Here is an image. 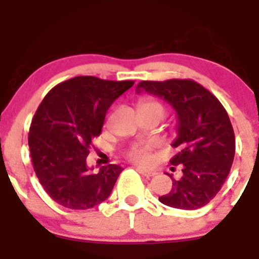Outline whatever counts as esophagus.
<instances>
[{"instance_id":"esophagus-1","label":"esophagus","mask_w":259,"mask_h":259,"mask_svg":"<svg viewBox=\"0 0 259 259\" xmlns=\"http://www.w3.org/2000/svg\"><path fill=\"white\" fill-rule=\"evenodd\" d=\"M136 170H138L140 174H142L144 177H146V178H151V177H154V175H156V171L148 170V169H145V168H141V167L136 168Z\"/></svg>"}]
</instances>
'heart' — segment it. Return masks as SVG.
I'll use <instances>...</instances> for the list:
<instances>
[{"label": "heart", "instance_id": "1", "mask_svg": "<svg viewBox=\"0 0 259 259\" xmlns=\"http://www.w3.org/2000/svg\"><path fill=\"white\" fill-rule=\"evenodd\" d=\"M140 107H158V108L163 109L162 106L158 102L152 100H145L142 101ZM151 144H145V145H136L132 150L129 151V158L134 160V162L140 163V164H146L151 160Z\"/></svg>", "mask_w": 259, "mask_h": 259}]
</instances>
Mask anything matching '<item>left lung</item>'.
<instances>
[{
	"label": "left lung",
	"mask_w": 259,
	"mask_h": 259,
	"mask_svg": "<svg viewBox=\"0 0 259 259\" xmlns=\"http://www.w3.org/2000/svg\"><path fill=\"white\" fill-rule=\"evenodd\" d=\"M163 99L177 112L179 148L171 165L183 167V178L173 181L170 192L160 196L163 204L192 210L209 203L228 178L235 156V135L223 105L207 89L190 79L141 81L136 92ZM174 168V167H171Z\"/></svg>",
	"instance_id": "left-lung-1"
}]
</instances>
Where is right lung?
<instances>
[{"label": "right lung", "mask_w": 259, "mask_h": 259, "mask_svg": "<svg viewBox=\"0 0 259 259\" xmlns=\"http://www.w3.org/2000/svg\"><path fill=\"white\" fill-rule=\"evenodd\" d=\"M133 85V80L75 76L55 86L40 103L29 130V148L38 181L58 204L89 209L111 195L123 168L109 164L92 171L86 158L108 108Z\"/></svg>", "instance_id": "obj_1"}]
</instances>
